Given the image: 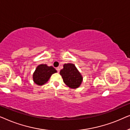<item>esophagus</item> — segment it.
<instances>
[{"label": "esophagus", "instance_id": "esophagus-1", "mask_svg": "<svg viewBox=\"0 0 130 130\" xmlns=\"http://www.w3.org/2000/svg\"><path fill=\"white\" fill-rule=\"evenodd\" d=\"M56 70H57V71L58 73H59L60 72V69L59 68V67H57Z\"/></svg>", "mask_w": 130, "mask_h": 130}]
</instances>
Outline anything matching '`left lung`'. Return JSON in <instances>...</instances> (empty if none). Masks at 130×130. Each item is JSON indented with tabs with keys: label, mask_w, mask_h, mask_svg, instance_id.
<instances>
[{
	"label": "left lung",
	"mask_w": 130,
	"mask_h": 130,
	"mask_svg": "<svg viewBox=\"0 0 130 130\" xmlns=\"http://www.w3.org/2000/svg\"><path fill=\"white\" fill-rule=\"evenodd\" d=\"M60 74L65 84L72 89L79 88L83 81L82 76L74 64H64Z\"/></svg>",
	"instance_id": "1"
}]
</instances>
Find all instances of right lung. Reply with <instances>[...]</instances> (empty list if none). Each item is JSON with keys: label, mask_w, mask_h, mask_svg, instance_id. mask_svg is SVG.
<instances>
[{"label": "right lung", "mask_w": 130, "mask_h": 130, "mask_svg": "<svg viewBox=\"0 0 130 130\" xmlns=\"http://www.w3.org/2000/svg\"><path fill=\"white\" fill-rule=\"evenodd\" d=\"M55 73H57V70L53 66H48L43 64L38 65L33 73L34 82L39 86L43 85Z\"/></svg>", "instance_id": "add662e5"}]
</instances>
